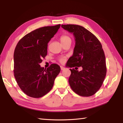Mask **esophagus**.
Returning a JSON list of instances; mask_svg holds the SVG:
<instances>
[{
    "label": "esophagus",
    "mask_w": 123,
    "mask_h": 123,
    "mask_svg": "<svg viewBox=\"0 0 123 123\" xmlns=\"http://www.w3.org/2000/svg\"><path fill=\"white\" fill-rule=\"evenodd\" d=\"M60 68H61V70H63L65 69V68L64 67H63V66H60Z\"/></svg>",
    "instance_id": "obj_1"
}]
</instances>
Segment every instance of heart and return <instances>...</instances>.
Returning <instances> with one entry per match:
<instances>
[{
  "mask_svg": "<svg viewBox=\"0 0 123 123\" xmlns=\"http://www.w3.org/2000/svg\"><path fill=\"white\" fill-rule=\"evenodd\" d=\"M60 41H61V42L62 44H63L64 43L66 42V41H67L68 40H71V38L69 37V36L68 35H62L61 36V37H60ZM59 61L61 62V63H63L65 61V57L64 56H62V57H60L58 59Z\"/></svg>",
  "mask_w": 123,
  "mask_h": 123,
  "instance_id": "1",
  "label": "heart"
}]
</instances>
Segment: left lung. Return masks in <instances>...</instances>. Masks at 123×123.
Masks as SVG:
<instances>
[{
  "label": "left lung",
  "instance_id": "left-lung-1",
  "mask_svg": "<svg viewBox=\"0 0 123 123\" xmlns=\"http://www.w3.org/2000/svg\"><path fill=\"white\" fill-rule=\"evenodd\" d=\"M61 26L74 34L75 37L74 54L67 65L75 69L82 68L80 71L70 69V87L79 96H92L100 88L106 75V58L101 44L92 33L81 26L67 24Z\"/></svg>",
  "mask_w": 123,
  "mask_h": 123
}]
</instances>
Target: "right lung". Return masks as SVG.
<instances>
[{"instance_id":"right-lung-1","label":"right lung","mask_w":123,"mask_h":123,"mask_svg":"<svg viewBox=\"0 0 123 123\" xmlns=\"http://www.w3.org/2000/svg\"><path fill=\"white\" fill-rule=\"evenodd\" d=\"M61 25L45 26L28 33L18 42L14 54V73L19 88L26 95L38 98L51 90L60 67L52 64L46 69L40 67L47 55L48 44Z\"/></svg>"}]
</instances>
